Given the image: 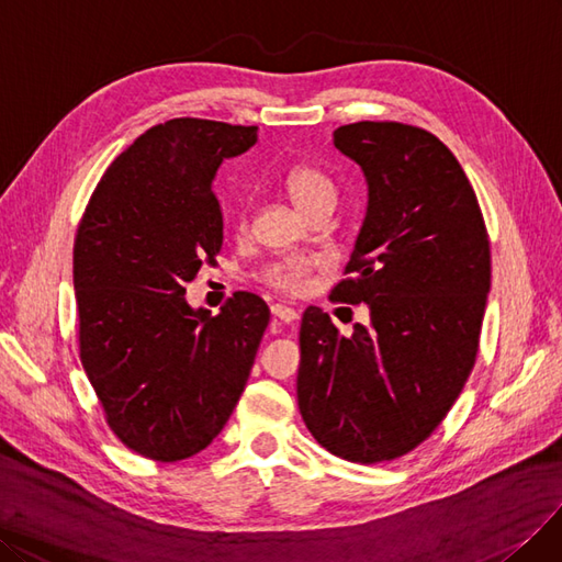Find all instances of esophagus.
Here are the masks:
<instances>
[{
  "instance_id": "esophagus-1",
  "label": "esophagus",
  "mask_w": 562,
  "mask_h": 562,
  "mask_svg": "<svg viewBox=\"0 0 562 562\" xmlns=\"http://www.w3.org/2000/svg\"><path fill=\"white\" fill-rule=\"evenodd\" d=\"M270 313H273V317H278L284 324H292L294 319H299V313L294 311V307H289L284 303H273V305H270Z\"/></svg>"
}]
</instances>
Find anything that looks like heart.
Here are the masks:
<instances>
[{
	"label": "heart",
	"instance_id": "obj_1",
	"mask_svg": "<svg viewBox=\"0 0 562 562\" xmlns=\"http://www.w3.org/2000/svg\"><path fill=\"white\" fill-rule=\"evenodd\" d=\"M284 189L303 216H311L315 212H334L338 203L336 182L315 166H294L284 177ZM245 220L247 212H243V224ZM311 268L313 261L307 257H289L268 263L261 270V280L270 286L282 289V292H299Z\"/></svg>",
	"mask_w": 562,
	"mask_h": 562
}]
</instances>
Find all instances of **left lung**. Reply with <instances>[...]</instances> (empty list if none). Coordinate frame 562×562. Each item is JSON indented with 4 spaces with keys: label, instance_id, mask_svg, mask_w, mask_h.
<instances>
[{
    "label": "left lung",
    "instance_id": "left-lung-1",
    "mask_svg": "<svg viewBox=\"0 0 562 562\" xmlns=\"http://www.w3.org/2000/svg\"><path fill=\"white\" fill-rule=\"evenodd\" d=\"M369 184L352 257L331 296L367 303L342 336L311 305L296 380L305 427L334 456L375 464L420 446L460 396L491 292V243L476 193L446 144L415 125L334 131Z\"/></svg>",
    "mask_w": 562,
    "mask_h": 562
}]
</instances>
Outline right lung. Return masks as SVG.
<instances>
[{
  "label": "right lung",
  "mask_w": 562,
  "mask_h": 562,
  "mask_svg": "<svg viewBox=\"0 0 562 562\" xmlns=\"http://www.w3.org/2000/svg\"><path fill=\"white\" fill-rule=\"evenodd\" d=\"M257 125L172 119L102 175L75 240L79 352L106 425L139 456L187 460L231 418L270 311L238 292L220 315L187 303L214 263L224 220L212 179L257 142Z\"/></svg>",
  "instance_id": "right-lung-1"
}]
</instances>
